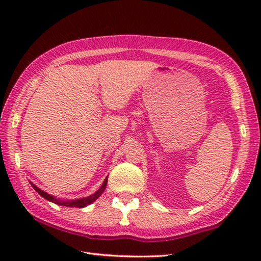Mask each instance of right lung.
Instances as JSON below:
<instances>
[{
    "label": "right lung",
    "mask_w": 261,
    "mask_h": 261,
    "mask_svg": "<svg viewBox=\"0 0 261 261\" xmlns=\"http://www.w3.org/2000/svg\"><path fill=\"white\" fill-rule=\"evenodd\" d=\"M107 182H108V178L106 177V179L103 180L102 185H101V188L96 191L95 193L91 194V196H88L86 198H82V199H77V200H68V201H63V200H60V199H56V198L54 196H50V194H48L47 192L42 191V190H40L39 188L35 187L34 184H32V187L34 188L35 191H37L39 194H40L41 197L45 198V199H47L48 201H51L54 202V204H57V205H61V206H67V207H77V208H83V207H85L87 205L92 204V202L95 201L102 194V192L105 191L106 187H107Z\"/></svg>",
    "instance_id": "obj_1"
}]
</instances>
